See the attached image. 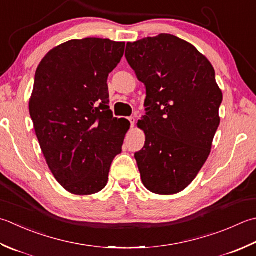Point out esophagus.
I'll return each instance as SVG.
<instances>
[{
	"label": "esophagus",
	"instance_id": "obj_1",
	"mask_svg": "<svg viewBox=\"0 0 256 256\" xmlns=\"http://www.w3.org/2000/svg\"><path fill=\"white\" fill-rule=\"evenodd\" d=\"M128 121H130V123H131V126H134V124H135V118L130 116V118H128Z\"/></svg>",
	"mask_w": 256,
	"mask_h": 256
}]
</instances>
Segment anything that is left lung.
<instances>
[{
  "label": "left lung",
  "mask_w": 256,
  "mask_h": 256,
  "mask_svg": "<svg viewBox=\"0 0 256 256\" xmlns=\"http://www.w3.org/2000/svg\"><path fill=\"white\" fill-rule=\"evenodd\" d=\"M125 58L146 88L144 148L134 154L148 191L171 195L196 178L211 152L223 95L208 60L192 44L160 34L126 44Z\"/></svg>",
  "instance_id": "obj_1"
}]
</instances>
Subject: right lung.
<instances>
[{
	"label": "right lung",
	"instance_id": "1",
	"mask_svg": "<svg viewBox=\"0 0 256 256\" xmlns=\"http://www.w3.org/2000/svg\"><path fill=\"white\" fill-rule=\"evenodd\" d=\"M124 42L71 40L51 50L35 72L30 115L56 181L72 194L106 186L112 161L122 152L130 122L113 118L108 76Z\"/></svg>",
	"mask_w": 256,
	"mask_h": 256
}]
</instances>
